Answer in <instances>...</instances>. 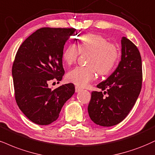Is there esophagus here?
Segmentation results:
<instances>
[{"instance_id":"34e87169","label":"esophagus","mask_w":155,"mask_h":155,"mask_svg":"<svg viewBox=\"0 0 155 155\" xmlns=\"http://www.w3.org/2000/svg\"><path fill=\"white\" fill-rule=\"evenodd\" d=\"M81 90V89L80 88V87H77V86H76L75 87V91H76V92H80V91Z\"/></svg>"}]
</instances>
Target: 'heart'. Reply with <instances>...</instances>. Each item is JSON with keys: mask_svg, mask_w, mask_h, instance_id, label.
<instances>
[{"mask_svg": "<svg viewBox=\"0 0 155 155\" xmlns=\"http://www.w3.org/2000/svg\"><path fill=\"white\" fill-rule=\"evenodd\" d=\"M80 53H89L87 66L76 67L66 74V80L78 87H85L95 79L96 71L100 75L109 74L119 57L118 48L100 35L87 34L81 36L77 44L65 48L62 58L67 66L76 62Z\"/></svg>", "mask_w": 155, "mask_h": 155, "instance_id": "obj_1", "label": "heart"}]
</instances>
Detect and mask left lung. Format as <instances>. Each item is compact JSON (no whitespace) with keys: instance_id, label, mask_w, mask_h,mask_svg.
<instances>
[{"instance_id":"left-lung-1","label":"left lung","mask_w":155,"mask_h":155,"mask_svg":"<svg viewBox=\"0 0 155 155\" xmlns=\"http://www.w3.org/2000/svg\"><path fill=\"white\" fill-rule=\"evenodd\" d=\"M142 65L140 53L131 40L121 39V59L114 72L97 84L106 92H92L89 115L94 124L109 127L118 124L127 116L140 94ZM107 94V96L103 94Z\"/></svg>"}]
</instances>
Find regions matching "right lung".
<instances>
[{"mask_svg":"<svg viewBox=\"0 0 155 155\" xmlns=\"http://www.w3.org/2000/svg\"><path fill=\"white\" fill-rule=\"evenodd\" d=\"M74 28H41L27 37L18 48L12 67L16 103L35 124L49 125L59 117L62 107L75 92L73 84L54 90L48 82L61 81L64 69L62 54Z\"/></svg>","mask_w":155,"mask_h":155,"instance_id":"1","label":"right lung"}]
</instances>
